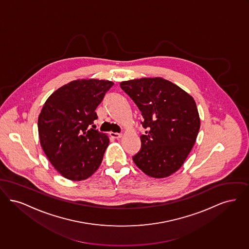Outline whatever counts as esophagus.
I'll return each mask as SVG.
<instances>
[{
  "label": "esophagus",
  "mask_w": 249,
  "mask_h": 249,
  "mask_svg": "<svg viewBox=\"0 0 249 249\" xmlns=\"http://www.w3.org/2000/svg\"><path fill=\"white\" fill-rule=\"evenodd\" d=\"M109 135H110L112 138L117 139V140H119V139H121V138L123 137V135H122V134H120V133H114V132H110V133H109Z\"/></svg>",
  "instance_id": "34e87169"
}]
</instances>
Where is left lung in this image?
Segmentation results:
<instances>
[{
	"label": "left lung",
	"mask_w": 249,
	"mask_h": 249,
	"mask_svg": "<svg viewBox=\"0 0 249 249\" xmlns=\"http://www.w3.org/2000/svg\"><path fill=\"white\" fill-rule=\"evenodd\" d=\"M120 86L141 109L147 129L133 161L152 178L169 177L183 164L200 129L194 97L161 77L124 81Z\"/></svg>",
	"instance_id": "obj_1"
}]
</instances>
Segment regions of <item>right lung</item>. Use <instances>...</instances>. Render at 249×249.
<instances>
[{"label": "right lung", "mask_w": 249, "mask_h": 249, "mask_svg": "<svg viewBox=\"0 0 249 249\" xmlns=\"http://www.w3.org/2000/svg\"><path fill=\"white\" fill-rule=\"evenodd\" d=\"M112 86L108 80L78 79L55 90L43 105L38 118L40 143L67 179L85 180L102 162L109 140L91 127L96 108Z\"/></svg>", "instance_id": "obj_1"}]
</instances>
